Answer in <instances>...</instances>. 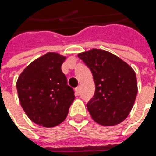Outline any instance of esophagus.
I'll list each match as a JSON object with an SVG mask.
<instances>
[{
	"mask_svg": "<svg viewBox=\"0 0 156 156\" xmlns=\"http://www.w3.org/2000/svg\"><path fill=\"white\" fill-rule=\"evenodd\" d=\"M80 92H81V87H80V86H78L77 87H75V93H76V94H80Z\"/></svg>",
	"mask_w": 156,
	"mask_h": 156,
	"instance_id": "esophagus-1",
	"label": "esophagus"
}]
</instances>
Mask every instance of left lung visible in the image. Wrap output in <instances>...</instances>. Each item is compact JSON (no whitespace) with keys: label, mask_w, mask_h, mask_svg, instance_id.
Instances as JSON below:
<instances>
[{"label":"left lung","mask_w":156,"mask_h":156,"mask_svg":"<svg viewBox=\"0 0 156 156\" xmlns=\"http://www.w3.org/2000/svg\"><path fill=\"white\" fill-rule=\"evenodd\" d=\"M89 68L95 84L93 98L87 103L94 121L102 126L123 122L132 109L137 94L134 69L109 52L95 49L78 54Z\"/></svg>","instance_id":"left-lung-1"}]
</instances>
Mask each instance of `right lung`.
<instances>
[{"instance_id":"obj_1","label":"right lung","mask_w":156,"mask_h":156,"mask_svg":"<svg viewBox=\"0 0 156 156\" xmlns=\"http://www.w3.org/2000/svg\"><path fill=\"white\" fill-rule=\"evenodd\" d=\"M66 57L48 53L34 60L18 77L16 87L23 110L33 122L55 127L68 115L75 92L62 71Z\"/></svg>"}]
</instances>
